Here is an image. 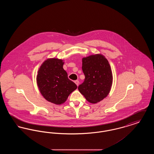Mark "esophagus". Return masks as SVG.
I'll return each instance as SVG.
<instances>
[{
  "mask_svg": "<svg viewBox=\"0 0 154 154\" xmlns=\"http://www.w3.org/2000/svg\"><path fill=\"white\" fill-rule=\"evenodd\" d=\"M74 82L75 83V84L77 85V86H79V81L78 80H75L74 81Z\"/></svg>",
  "mask_w": 154,
  "mask_h": 154,
  "instance_id": "esophagus-1",
  "label": "esophagus"
}]
</instances>
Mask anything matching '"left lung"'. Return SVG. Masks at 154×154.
Instances as JSON below:
<instances>
[{
	"mask_svg": "<svg viewBox=\"0 0 154 154\" xmlns=\"http://www.w3.org/2000/svg\"><path fill=\"white\" fill-rule=\"evenodd\" d=\"M85 80L78 89L89 102H99L110 92L112 75L107 59L101 54L82 58Z\"/></svg>",
	"mask_w": 154,
	"mask_h": 154,
	"instance_id": "1",
	"label": "left lung"
}]
</instances>
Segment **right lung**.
Here are the masks:
<instances>
[{"mask_svg":"<svg viewBox=\"0 0 154 154\" xmlns=\"http://www.w3.org/2000/svg\"><path fill=\"white\" fill-rule=\"evenodd\" d=\"M62 59H48L38 69L37 84L39 91L48 102L61 104L77 87L69 80L63 69Z\"/></svg>","mask_w":154,"mask_h":154,"instance_id":"1","label":"right lung"}]
</instances>
